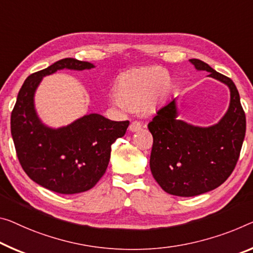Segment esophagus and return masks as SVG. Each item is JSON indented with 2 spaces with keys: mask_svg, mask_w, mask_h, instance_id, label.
Returning a JSON list of instances; mask_svg holds the SVG:
<instances>
[{
  "mask_svg": "<svg viewBox=\"0 0 253 253\" xmlns=\"http://www.w3.org/2000/svg\"><path fill=\"white\" fill-rule=\"evenodd\" d=\"M141 126H142L141 123H140L139 121H133V122L130 123L129 130H130L131 132H135V131L141 130Z\"/></svg>",
  "mask_w": 253,
  "mask_h": 253,
  "instance_id": "obj_1",
  "label": "esophagus"
}]
</instances>
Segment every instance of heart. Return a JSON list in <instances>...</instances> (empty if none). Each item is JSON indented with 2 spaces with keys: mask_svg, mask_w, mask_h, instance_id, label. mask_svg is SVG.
Returning a JSON list of instances; mask_svg holds the SVG:
<instances>
[{
  "mask_svg": "<svg viewBox=\"0 0 253 253\" xmlns=\"http://www.w3.org/2000/svg\"><path fill=\"white\" fill-rule=\"evenodd\" d=\"M170 84V77L157 67L131 70L119 78L114 88V103L127 110L155 107Z\"/></svg>",
  "mask_w": 253,
  "mask_h": 253,
  "instance_id": "heart-1",
  "label": "heart"
}]
</instances>
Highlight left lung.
Returning <instances> with one entry per match:
<instances>
[{
    "mask_svg": "<svg viewBox=\"0 0 253 253\" xmlns=\"http://www.w3.org/2000/svg\"><path fill=\"white\" fill-rule=\"evenodd\" d=\"M190 62L226 84L231 103L224 118L209 127L177 120L176 98L159 108L148 123L154 139L151 173L165 192L178 197L198 196L223 184L235 169L246 135V113L234 83L203 61Z\"/></svg>",
    "mask_w": 253,
    "mask_h": 253,
    "instance_id": "8db88e82",
    "label": "left lung"
}]
</instances>
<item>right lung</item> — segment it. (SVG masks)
<instances>
[{
    "label": "right lung",
    "mask_w": 253,
    "mask_h": 253,
    "mask_svg": "<svg viewBox=\"0 0 253 253\" xmlns=\"http://www.w3.org/2000/svg\"><path fill=\"white\" fill-rule=\"evenodd\" d=\"M91 68L89 62L67 57L33 73L19 90L11 113V134L21 167L50 191L73 194L91 189L106 172L112 143L129 126V121H111L99 114L84 115L56 130L40 121L34 94L42 77L61 69Z\"/></svg>",
    "instance_id": "add662e5"
}]
</instances>
